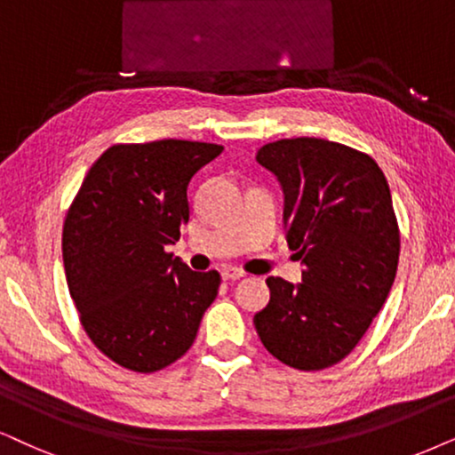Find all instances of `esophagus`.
Returning <instances> with one entry per match:
<instances>
[{
  "mask_svg": "<svg viewBox=\"0 0 455 455\" xmlns=\"http://www.w3.org/2000/svg\"><path fill=\"white\" fill-rule=\"evenodd\" d=\"M241 277H245V273L241 268H235V267L222 268V279L224 281H237Z\"/></svg>",
  "mask_w": 455,
  "mask_h": 455,
  "instance_id": "esophagus-1",
  "label": "esophagus"
}]
</instances>
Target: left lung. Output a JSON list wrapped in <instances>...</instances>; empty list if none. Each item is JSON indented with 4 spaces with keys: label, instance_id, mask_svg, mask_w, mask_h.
Listing matches in <instances>:
<instances>
[{
    "label": "left lung",
    "instance_id": "left-lung-1",
    "mask_svg": "<svg viewBox=\"0 0 455 455\" xmlns=\"http://www.w3.org/2000/svg\"><path fill=\"white\" fill-rule=\"evenodd\" d=\"M256 161L283 187L287 245L304 262L302 283L267 279L256 331L281 363L325 370L359 344L393 287L401 233L388 180L367 153L323 138L268 142Z\"/></svg>",
    "mask_w": 455,
    "mask_h": 455
}]
</instances>
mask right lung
<instances>
[{"mask_svg":"<svg viewBox=\"0 0 455 455\" xmlns=\"http://www.w3.org/2000/svg\"><path fill=\"white\" fill-rule=\"evenodd\" d=\"M222 151L174 138L113 145L68 205V294L92 344L125 370L153 373L180 359L218 294V270L195 273L165 245L188 222L191 178Z\"/></svg>","mask_w":455,"mask_h":455,"instance_id":"right-lung-1","label":"right lung"}]
</instances>
